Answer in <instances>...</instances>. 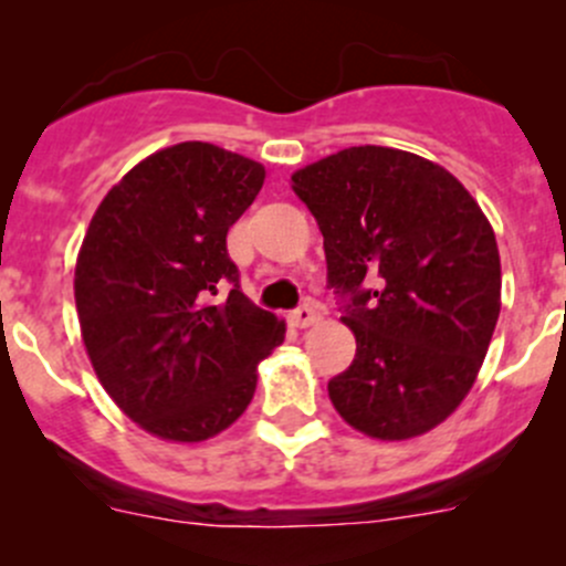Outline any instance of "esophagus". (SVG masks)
Returning <instances> with one entry per match:
<instances>
[{
  "label": "esophagus",
  "mask_w": 566,
  "mask_h": 566,
  "mask_svg": "<svg viewBox=\"0 0 566 566\" xmlns=\"http://www.w3.org/2000/svg\"><path fill=\"white\" fill-rule=\"evenodd\" d=\"M317 319H319V312L315 304H304L295 312H290V323H293L295 328H310V325H315Z\"/></svg>",
  "instance_id": "obj_1"
}]
</instances>
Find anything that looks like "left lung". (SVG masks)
<instances>
[{
	"instance_id": "left-lung-1",
	"label": "left lung",
	"mask_w": 566,
	"mask_h": 566,
	"mask_svg": "<svg viewBox=\"0 0 566 566\" xmlns=\"http://www.w3.org/2000/svg\"><path fill=\"white\" fill-rule=\"evenodd\" d=\"M293 191L317 219L328 287L356 336L331 402L378 441L432 430L471 391L499 323L493 227L458 177L394 147L319 158Z\"/></svg>"
}]
</instances>
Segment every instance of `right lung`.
<instances>
[{
	"instance_id": "1",
	"label": "right lung",
	"mask_w": 566,
	"mask_h": 566,
	"mask_svg": "<svg viewBox=\"0 0 566 566\" xmlns=\"http://www.w3.org/2000/svg\"><path fill=\"white\" fill-rule=\"evenodd\" d=\"M262 180L251 158L180 142L136 164L84 235L73 290L87 356L117 408L164 441L227 430L254 397L256 364L284 342V319L241 293L227 254Z\"/></svg>"
}]
</instances>
